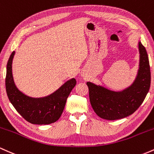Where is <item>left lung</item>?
Here are the masks:
<instances>
[{"mask_svg": "<svg viewBox=\"0 0 154 154\" xmlns=\"http://www.w3.org/2000/svg\"><path fill=\"white\" fill-rule=\"evenodd\" d=\"M140 53L137 76L130 86L122 91H113L92 82H86L90 103L98 116L106 120H116L132 114L140 106L151 85L149 60L146 48L138 43Z\"/></svg>", "mask_w": 154, "mask_h": 154, "instance_id": "8db88e82", "label": "left lung"}]
</instances>
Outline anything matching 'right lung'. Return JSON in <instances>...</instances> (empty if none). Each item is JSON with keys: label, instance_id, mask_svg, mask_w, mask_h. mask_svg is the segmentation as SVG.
<instances>
[{"label": "right lung", "instance_id": "right-lung-1", "mask_svg": "<svg viewBox=\"0 0 154 154\" xmlns=\"http://www.w3.org/2000/svg\"><path fill=\"white\" fill-rule=\"evenodd\" d=\"M15 51L10 56L6 66V89L8 100L17 111L31 124H49L57 122L61 116L66 100L76 84L74 78L67 81L49 95L32 97L22 93L15 85L12 75V61Z\"/></svg>", "mask_w": 154, "mask_h": 154}]
</instances>
